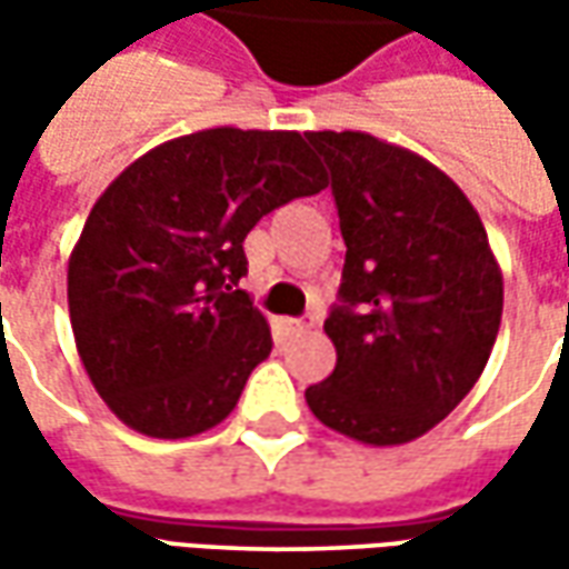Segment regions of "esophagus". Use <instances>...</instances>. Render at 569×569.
I'll return each mask as SVG.
<instances>
[{
  "label": "esophagus",
  "mask_w": 569,
  "mask_h": 569,
  "mask_svg": "<svg viewBox=\"0 0 569 569\" xmlns=\"http://www.w3.org/2000/svg\"><path fill=\"white\" fill-rule=\"evenodd\" d=\"M281 326H284V332H288V336H303V332H310V329L317 326V319H313V317L281 319Z\"/></svg>",
  "instance_id": "esophagus-1"
}]
</instances>
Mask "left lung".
Instances as JSON below:
<instances>
[{
	"label": "left lung",
	"mask_w": 569,
	"mask_h": 569,
	"mask_svg": "<svg viewBox=\"0 0 569 569\" xmlns=\"http://www.w3.org/2000/svg\"><path fill=\"white\" fill-rule=\"evenodd\" d=\"M332 173L345 240L326 319L336 370L307 389L319 421L370 447L440 425L478 382L503 278L466 192L415 151L367 132H307Z\"/></svg>",
	"instance_id": "left-lung-1"
}]
</instances>
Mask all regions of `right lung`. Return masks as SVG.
<instances>
[{
	"label": "right lung",
	"mask_w": 569,
	"mask_h": 569,
	"mask_svg": "<svg viewBox=\"0 0 569 569\" xmlns=\"http://www.w3.org/2000/svg\"><path fill=\"white\" fill-rule=\"evenodd\" d=\"M329 187L300 132L202 129L103 189L69 259L78 358L122 425L183 440L221 425L272 351L243 240L262 214Z\"/></svg>",
	"instance_id": "obj_1"
}]
</instances>
